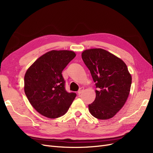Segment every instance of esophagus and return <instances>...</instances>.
<instances>
[{
    "mask_svg": "<svg viewBox=\"0 0 153 153\" xmlns=\"http://www.w3.org/2000/svg\"><path fill=\"white\" fill-rule=\"evenodd\" d=\"M84 91V87H80V89H79V90L78 91V94H80Z\"/></svg>",
    "mask_w": 153,
    "mask_h": 153,
    "instance_id": "esophagus-1",
    "label": "esophagus"
}]
</instances>
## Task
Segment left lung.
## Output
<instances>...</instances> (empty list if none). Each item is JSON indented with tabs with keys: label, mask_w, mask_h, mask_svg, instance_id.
<instances>
[{
	"label": "left lung",
	"mask_w": 153,
	"mask_h": 153,
	"mask_svg": "<svg viewBox=\"0 0 153 153\" xmlns=\"http://www.w3.org/2000/svg\"><path fill=\"white\" fill-rule=\"evenodd\" d=\"M82 58L95 82L96 98L89 105L92 116L113 117L126 103L130 91L131 76L121 59L101 48L86 50Z\"/></svg>",
	"instance_id": "left-lung-1"
}]
</instances>
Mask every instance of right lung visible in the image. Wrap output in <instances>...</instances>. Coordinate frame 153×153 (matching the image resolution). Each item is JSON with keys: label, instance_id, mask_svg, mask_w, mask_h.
Segmentation results:
<instances>
[{"label": "right lung", "instance_id": "add662e5", "mask_svg": "<svg viewBox=\"0 0 153 153\" xmlns=\"http://www.w3.org/2000/svg\"><path fill=\"white\" fill-rule=\"evenodd\" d=\"M75 56L72 51L52 50L27 69L24 77L25 93L40 114L54 119L67 112L76 94L66 91L62 72Z\"/></svg>", "mask_w": 153, "mask_h": 153}]
</instances>
